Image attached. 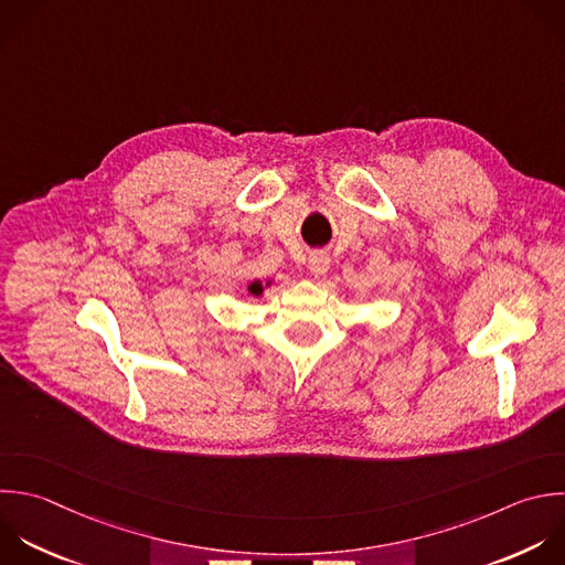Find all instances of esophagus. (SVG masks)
<instances>
[{
  "label": "esophagus",
  "mask_w": 565,
  "mask_h": 565,
  "mask_svg": "<svg viewBox=\"0 0 565 565\" xmlns=\"http://www.w3.org/2000/svg\"><path fill=\"white\" fill-rule=\"evenodd\" d=\"M329 265H331V258L324 252H313L309 256V271L313 276H324L329 271Z\"/></svg>",
  "instance_id": "34e87169"
}]
</instances>
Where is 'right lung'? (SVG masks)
I'll return each mask as SVG.
<instances>
[{"label": "right lung", "instance_id": "add662e5", "mask_svg": "<svg viewBox=\"0 0 565 565\" xmlns=\"http://www.w3.org/2000/svg\"><path fill=\"white\" fill-rule=\"evenodd\" d=\"M249 291H252L254 296H258V294L263 291V285H260V282H254V285H249Z\"/></svg>", "mask_w": 565, "mask_h": 565}]
</instances>
